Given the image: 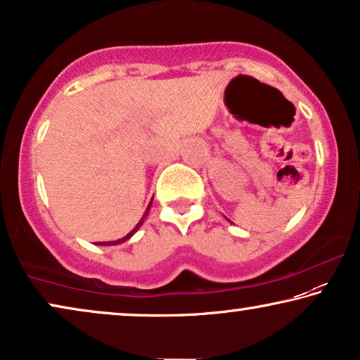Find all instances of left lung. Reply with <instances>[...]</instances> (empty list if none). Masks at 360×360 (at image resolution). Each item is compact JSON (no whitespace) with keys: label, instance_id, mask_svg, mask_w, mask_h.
I'll list each match as a JSON object with an SVG mask.
<instances>
[{"label":"left lung","instance_id":"1","mask_svg":"<svg viewBox=\"0 0 360 360\" xmlns=\"http://www.w3.org/2000/svg\"><path fill=\"white\" fill-rule=\"evenodd\" d=\"M229 221H230V220H229Z\"/></svg>","mask_w":360,"mask_h":360}]
</instances>
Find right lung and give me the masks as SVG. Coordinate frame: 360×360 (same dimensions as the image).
<instances>
[{"label": "right lung", "mask_w": 360, "mask_h": 360, "mask_svg": "<svg viewBox=\"0 0 360 360\" xmlns=\"http://www.w3.org/2000/svg\"><path fill=\"white\" fill-rule=\"evenodd\" d=\"M151 204H153V199H151V200H150V204H148V207H146V210H145V214H143V217H141V219H140V221H139V224H136V225H135V229H134V230H131L130 233H127V235H125L124 238H119V240H115V241H99V243H94V245H98V246H115V245H120V243H125V241H127V240H130V238H131V236H134V235H135V233L140 230V226H141V225H143V221H145V219H146V217H148V212H150V209H151Z\"/></svg>", "instance_id": "obj_1"}]
</instances>
